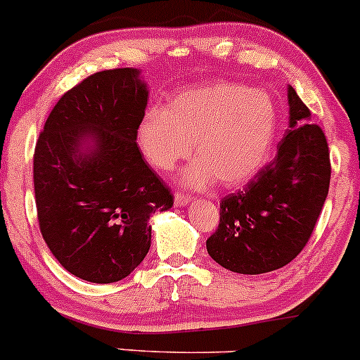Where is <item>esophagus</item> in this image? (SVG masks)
<instances>
[{"label": "esophagus", "instance_id": "34e87169", "mask_svg": "<svg viewBox=\"0 0 360 360\" xmlns=\"http://www.w3.org/2000/svg\"><path fill=\"white\" fill-rule=\"evenodd\" d=\"M188 201H191V195L185 194V192H181V191H176L175 192V202H176V205L185 206Z\"/></svg>", "mask_w": 360, "mask_h": 360}]
</instances>
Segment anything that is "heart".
<instances>
[{
  "label": "heart",
  "instance_id": "obj_1",
  "mask_svg": "<svg viewBox=\"0 0 360 360\" xmlns=\"http://www.w3.org/2000/svg\"><path fill=\"white\" fill-rule=\"evenodd\" d=\"M277 110L263 91L217 83L176 95L168 109L153 107L139 124V143L150 166L172 169L192 150L198 161L184 179L194 187L220 180L224 187L250 181L269 161Z\"/></svg>",
  "mask_w": 360,
  "mask_h": 360
}]
</instances>
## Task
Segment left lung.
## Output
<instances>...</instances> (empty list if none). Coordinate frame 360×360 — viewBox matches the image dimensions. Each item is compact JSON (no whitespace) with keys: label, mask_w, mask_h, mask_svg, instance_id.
I'll use <instances>...</instances> for the list:
<instances>
[{"label":"left lung","mask_w":360,"mask_h":360,"mask_svg":"<svg viewBox=\"0 0 360 360\" xmlns=\"http://www.w3.org/2000/svg\"><path fill=\"white\" fill-rule=\"evenodd\" d=\"M290 131L274 161L220 201L218 229L206 240L214 262L239 274H265L298 257L312 236L331 180L324 131L309 123L310 110L288 88Z\"/></svg>","instance_id":"8db88e82"}]
</instances>
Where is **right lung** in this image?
<instances>
[{
    "mask_svg": "<svg viewBox=\"0 0 360 360\" xmlns=\"http://www.w3.org/2000/svg\"><path fill=\"white\" fill-rule=\"evenodd\" d=\"M147 95L136 69L91 74L55 103L36 142L39 231L58 263L88 283L129 276L150 248V214L173 206L136 146ZM86 134L96 149L83 156Z\"/></svg>",
    "mask_w": 360,
    "mask_h": 360,
    "instance_id": "obj_1",
    "label": "right lung"
}]
</instances>
